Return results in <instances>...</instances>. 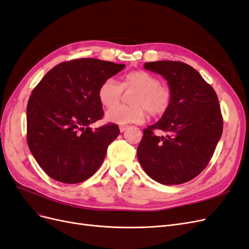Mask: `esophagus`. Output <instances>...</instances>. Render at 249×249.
I'll list each match as a JSON object with an SVG mask.
<instances>
[{"mask_svg": "<svg viewBox=\"0 0 249 249\" xmlns=\"http://www.w3.org/2000/svg\"><path fill=\"white\" fill-rule=\"evenodd\" d=\"M126 129H127V126H126V125H120V126H119V131L122 132V133H123V132H124Z\"/></svg>", "mask_w": 249, "mask_h": 249, "instance_id": "1", "label": "esophagus"}]
</instances>
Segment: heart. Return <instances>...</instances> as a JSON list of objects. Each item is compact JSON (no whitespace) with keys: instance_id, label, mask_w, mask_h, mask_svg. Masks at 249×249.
Listing matches in <instances>:
<instances>
[{"instance_id":"obj_1","label":"heart","mask_w":249,"mask_h":249,"mask_svg":"<svg viewBox=\"0 0 249 249\" xmlns=\"http://www.w3.org/2000/svg\"><path fill=\"white\" fill-rule=\"evenodd\" d=\"M135 89L131 96V107L115 105L123 89ZM105 107L106 119L116 124H141L145 120L147 111L153 115H161L167 111L172 99V91L167 84L161 83L155 74L145 71H133L125 73L120 84L113 80H105L97 92Z\"/></svg>"}]
</instances>
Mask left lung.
I'll use <instances>...</instances> for the list:
<instances>
[{
    "label": "left lung",
    "instance_id": "obj_1",
    "mask_svg": "<svg viewBox=\"0 0 249 249\" xmlns=\"http://www.w3.org/2000/svg\"><path fill=\"white\" fill-rule=\"evenodd\" d=\"M167 81L172 99L159 122L143 130L137 157L146 175L164 185L189 182L206 168L220 140L223 120L215 90L192 66L178 61L144 63ZM155 129L169 133L154 135Z\"/></svg>",
    "mask_w": 249,
    "mask_h": 249
}]
</instances>
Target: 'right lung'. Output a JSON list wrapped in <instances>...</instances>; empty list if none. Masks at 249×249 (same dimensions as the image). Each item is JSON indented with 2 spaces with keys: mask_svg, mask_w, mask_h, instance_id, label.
I'll use <instances>...</instances> for the list:
<instances>
[{
  "mask_svg": "<svg viewBox=\"0 0 249 249\" xmlns=\"http://www.w3.org/2000/svg\"><path fill=\"white\" fill-rule=\"evenodd\" d=\"M124 66L94 58L71 60L53 67L33 89L27 106V141L49 177L78 184L101 167L120 132L115 124L90 127L104 116L97 92Z\"/></svg>",
  "mask_w": 249,
  "mask_h": 249,
  "instance_id": "1",
  "label": "right lung"
}]
</instances>
